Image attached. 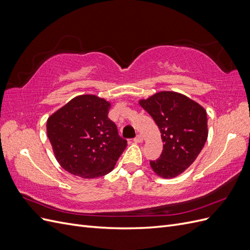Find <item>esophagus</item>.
<instances>
[{
	"label": "esophagus",
	"mask_w": 250,
	"mask_h": 250,
	"mask_svg": "<svg viewBox=\"0 0 250 250\" xmlns=\"http://www.w3.org/2000/svg\"><path fill=\"white\" fill-rule=\"evenodd\" d=\"M135 143H142L143 142V137L142 135H140V134H138L137 137L134 138V140H133Z\"/></svg>",
	"instance_id": "obj_1"
}]
</instances>
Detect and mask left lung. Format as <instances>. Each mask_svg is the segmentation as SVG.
<instances>
[{
    "instance_id": "1",
    "label": "left lung",
    "mask_w": 250,
    "mask_h": 250,
    "mask_svg": "<svg viewBox=\"0 0 250 250\" xmlns=\"http://www.w3.org/2000/svg\"><path fill=\"white\" fill-rule=\"evenodd\" d=\"M140 105L160 128L163 152L150 166L158 176L173 178L197 158L208 139L207 111L197 102L175 92H160Z\"/></svg>"
}]
</instances>
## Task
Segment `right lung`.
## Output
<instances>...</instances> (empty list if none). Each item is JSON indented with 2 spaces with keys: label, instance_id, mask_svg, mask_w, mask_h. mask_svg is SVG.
Here are the masks:
<instances>
[{
  "label": "right lung",
  "instance_id": "add662e5",
  "mask_svg": "<svg viewBox=\"0 0 250 250\" xmlns=\"http://www.w3.org/2000/svg\"><path fill=\"white\" fill-rule=\"evenodd\" d=\"M110 103L95 95L75 97L47 121L53 152L73 175L96 178L106 175L127 146L116 124L107 117Z\"/></svg>",
  "mask_w": 250,
  "mask_h": 250
}]
</instances>
